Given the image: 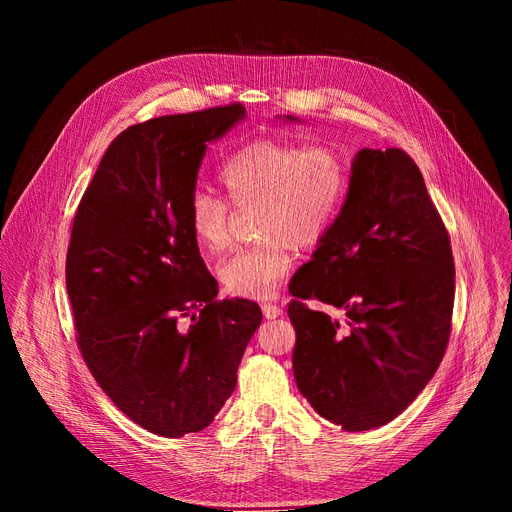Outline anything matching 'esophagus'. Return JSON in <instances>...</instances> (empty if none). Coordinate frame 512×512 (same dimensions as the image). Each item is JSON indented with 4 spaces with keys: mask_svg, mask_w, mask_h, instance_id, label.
<instances>
[{
    "mask_svg": "<svg viewBox=\"0 0 512 512\" xmlns=\"http://www.w3.org/2000/svg\"><path fill=\"white\" fill-rule=\"evenodd\" d=\"M261 310H263V317H266V319H278L280 315H283V308H280L278 304H263Z\"/></svg>",
    "mask_w": 512,
    "mask_h": 512,
    "instance_id": "esophagus-1",
    "label": "esophagus"
}]
</instances>
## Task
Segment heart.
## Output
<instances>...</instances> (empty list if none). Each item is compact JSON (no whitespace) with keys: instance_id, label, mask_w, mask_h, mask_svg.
<instances>
[{"instance_id":"b5f03b06","label":"heart","mask_w":512,"mask_h":512,"mask_svg":"<svg viewBox=\"0 0 512 512\" xmlns=\"http://www.w3.org/2000/svg\"><path fill=\"white\" fill-rule=\"evenodd\" d=\"M227 201L257 204V234L263 244L242 249L219 263L223 287L249 300H268L293 266L291 242L317 246L342 210L349 191V166L332 146H300L287 140H255L229 155L219 168ZM189 227L208 253L225 249L229 205L197 191L189 202Z\"/></svg>"}]
</instances>
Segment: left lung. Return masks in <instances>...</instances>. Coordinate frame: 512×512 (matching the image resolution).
Returning <instances> with one entry per match:
<instances>
[{
  "label": "left lung",
  "instance_id": "1",
  "mask_svg": "<svg viewBox=\"0 0 512 512\" xmlns=\"http://www.w3.org/2000/svg\"><path fill=\"white\" fill-rule=\"evenodd\" d=\"M289 293L293 376L323 419L374 430L432 381L451 334L455 266L447 227L404 151L355 155L338 219ZM306 301L344 309L347 319Z\"/></svg>",
  "mask_w": 512,
  "mask_h": 512
}]
</instances>
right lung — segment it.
<instances>
[{
    "label": "right lung",
    "instance_id": "obj_1",
    "mask_svg": "<svg viewBox=\"0 0 512 512\" xmlns=\"http://www.w3.org/2000/svg\"><path fill=\"white\" fill-rule=\"evenodd\" d=\"M244 114L229 104L127 127L74 217L65 287L78 349L108 398L157 436L212 423L261 323L255 302L217 300L189 227L206 144Z\"/></svg>",
    "mask_w": 512,
    "mask_h": 512
}]
</instances>
